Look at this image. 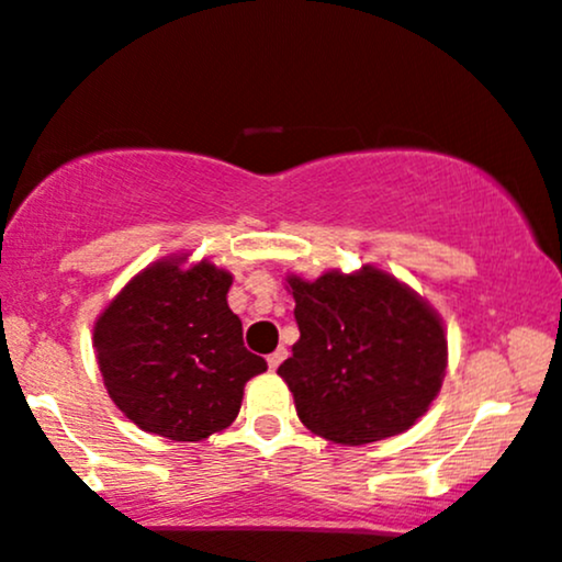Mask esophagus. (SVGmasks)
<instances>
[{
  "label": "esophagus",
  "mask_w": 562,
  "mask_h": 562,
  "mask_svg": "<svg viewBox=\"0 0 562 562\" xmlns=\"http://www.w3.org/2000/svg\"><path fill=\"white\" fill-rule=\"evenodd\" d=\"M285 358H288V350H285V348H277L274 353H269V356H267L269 369H277V367H280L282 361H285Z\"/></svg>",
  "instance_id": "1"
}]
</instances>
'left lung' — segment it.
Masks as SVG:
<instances>
[{
    "mask_svg": "<svg viewBox=\"0 0 562 562\" xmlns=\"http://www.w3.org/2000/svg\"><path fill=\"white\" fill-rule=\"evenodd\" d=\"M301 337L277 369L303 427L337 445L411 429L448 367L442 319L422 295L376 267L288 277Z\"/></svg>",
    "mask_w": 562,
    "mask_h": 562,
    "instance_id": "obj_1",
    "label": "left lung"
}]
</instances>
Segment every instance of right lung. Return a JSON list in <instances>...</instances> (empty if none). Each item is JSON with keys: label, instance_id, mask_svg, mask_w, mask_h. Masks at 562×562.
<instances>
[{"label": "right lung", "instance_id": "obj_1", "mask_svg": "<svg viewBox=\"0 0 562 562\" xmlns=\"http://www.w3.org/2000/svg\"><path fill=\"white\" fill-rule=\"evenodd\" d=\"M233 274L167 256L135 274L93 324L104 387L135 427L175 442L227 429L267 361L243 346Z\"/></svg>", "mask_w": 562, "mask_h": 562}]
</instances>
